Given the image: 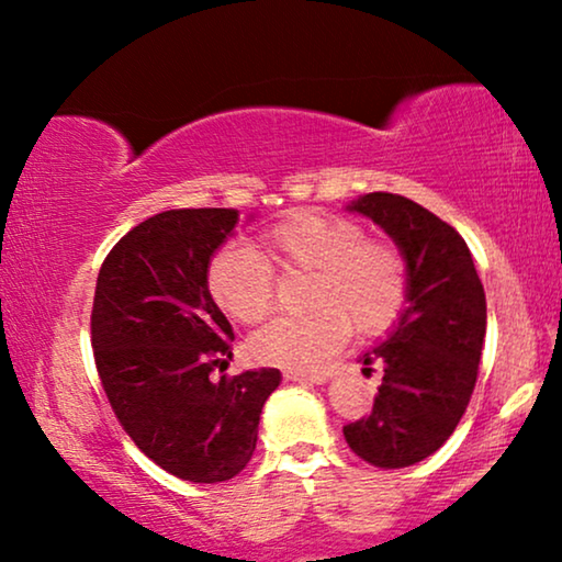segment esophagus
I'll return each mask as SVG.
<instances>
[{
	"label": "esophagus",
	"instance_id": "esophagus-1",
	"mask_svg": "<svg viewBox=\"0 0 562 562\" xmlns=\"http://www.w3.org/2000/svg\"><path fill=\"white\" fill-rule=\"evenodd\" d=\"M283 379L306 381V383H325L329 375L327 373H306V371H299V368H283Z\"/></svg>",
	"mask_w": 562,
	"mask_h": 562
}]
</instances>
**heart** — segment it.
I'll return each instance as SVG.
<instances>
[{
  "label": "heart",
  "mask_w": 562,
  "mask_h": 562,
  "mask_svg": "<svg viewBox=\"0 0 562 562\" xmlns=\"http://www.w3.org/2000/svg\"><path fill=\"white\" fill-rule=\"evenodd\" d=\"M273 271L310 273L304 317L276 319L248 340L256 363L310 371L348 342L375 337L406 304L409 268L389 240L366 237L356 220L302 210L276 222L256 243H233L206 266V289L229 319L256 325L273 306Z\"/></svg>",
  "instance_id": "heart-1"
}]
</instances>
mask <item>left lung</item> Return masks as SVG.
Instances as JSON below:
<instances>
[{"instance_id":"1","label":"left lung","mask_w":562,"mask_h":562,"mask_svg":"<svg viewBox=\"0 0 562 562\" xmlns=\"http://www.w3.org/2000/svg\"><path fill=\"white\" fill-rule=\"evenodd\" d=\"M348 210L373 220L404 252L409 291L386 340L363 356V366H383L373 412L342 435L366 463L406 468L440 450L465 414L486 337V294L463 237L425 206L373 191Z\"/></svg>"}]
</instances>
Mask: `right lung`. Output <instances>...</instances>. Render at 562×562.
<instances>
[{
    "label": "right lung",
    "instance_id": "obj_1",
    "mask_svg": "<svg viewBox=\"0 0 562 562\" xmlns=\"http://www.w3.org/2000/svg\"><path fill=\"white\" fill-rule=\"evenodd\" d=\"M237 210H168L140 222L99 268L91 348L120 425L153 463L191 483L248 465L279 368L220 375L233 327L206 289V266Z\"/></svg>",
    "mask_w": 562,
    "mask_h": 562
}]
</instances>
